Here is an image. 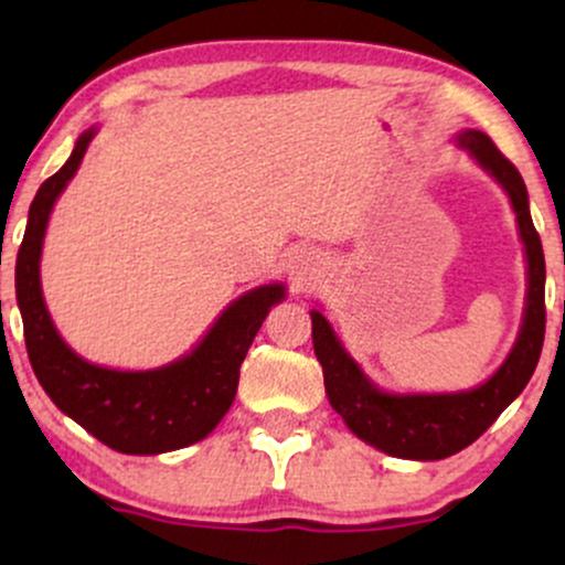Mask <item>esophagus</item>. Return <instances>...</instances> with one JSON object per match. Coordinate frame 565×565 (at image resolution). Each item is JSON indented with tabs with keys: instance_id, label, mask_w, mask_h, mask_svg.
<instances>
[{
	"instance_id": "obj_1",
	"label": "esophagus",
	"mask_w": 565,
	"mask_h": 565,
	"mask_svg": "<svg viewBox=\"0 0 565 565\" xmlns=\"http://www.w3.org/2000/svg\"><path fill=\"white\" fill-rule=\"evenodd\" d=\"M287 268L295 281H308L321 270V257L313 249H295L289 255Z\"/></svg>"
}]
</instances>
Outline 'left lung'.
I'll list each match as a JSON object with an SVG mask.
<instances>
[{
  "mask_svg": "<svg viewBox=\"0 0 565 565\" xmlns=\"http://www.w3.org/2000/svg\"><path fill=\"white\" fill-rule=\"evenodd\" d=\"M459 148L470 153L499 185L508 191L515 210L518 228L526 244L529 295L523 327L515 345L494 377L462 393L438 395H393L382 393L366 380L359 364L337 340L332 323L319 310H310L313 321V350L323 369V387L329 404L350 430L374 449L401 459H444L462 451L481 438L491 423L521 395L534 374L544 342V252L540 233L531 223L529 193L521 172L491 142L486 132L468 129L457 135Z\"/></svg>",
  "mask_w": 565,
  "mask_h": 565,
  "instance_id": "obj_1",
  "label": "left lung"
}]
</instances>
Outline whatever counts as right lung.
Masks as SVG:
<instances>
[{"instance_id": "right-lung-1", "label": "right lung", "mask_w": 565, "mask_h": 565, "mask_svg": "<svg viewBox=\"0 0 565 565\" xmlns=\"http://www.w3.org/2000/svg\"><path fill=\"white\" fill-rule=\"evenodd\" d=\"M95 129L76 140L66 164L36 191L15 263L18 308L29 361L44 393L97 440L121 454H164L196 444L225 417L238 387V369L263 327L284 300L281 284L257 287L233 300L191 353L151 372H116L76 355L57 334L39 284L44 231L63 188L79 170Z\"/></svg>"}]
</instances>
